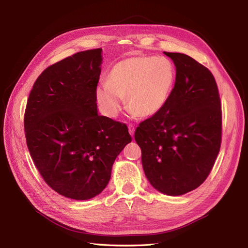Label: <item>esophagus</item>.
<instances>
[{
    "label": "esophagus",
    "mask_w": 248,
    "mask_h": 248,
    "mask_svg": "<svg viewBox=\"0 0 248 248\" xmlns=\"http://www.w3.org/2000/svg\"><path fill=\"white\" fill-rule=\"evenodd\" d=\"M128 131H129L130 136L133 138V136H134V127L133 126H129L128 127Z\"/></svg>",
    "instance_id": "1"
}]
</instances>
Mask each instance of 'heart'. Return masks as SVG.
Wrapping results in <instances>:
<instances>
[{
	"label": "heart",
	"mask_w": 248,
	"mask_h": 248,
	"mask_svg": "<svg viewBox=\"0 0 248 248\" xmlns=\"http://www.w3.org/2000/svg\"><path fill=\"white\" fill-rule=\"evenodd\" d=\"M176 81V68L167 57H130L116 63L108 81L95 88V100L104 116L116 118L126 107L131 116L151 118L166 106Z\"/></svg>",
	"instance_id": "b5f03b06"
}]
</instances>
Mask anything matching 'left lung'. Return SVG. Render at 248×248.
<instances>
[{"label": "left lung", "mask_w": 248, "mask_h": 248, "mask_svg": "<svg viewBox=\"0 0 248 248\" xmlns=\"http://www.w3.org/2000/svg\"><path fill=\"white\" fill-rule=\"evenodd\" d=\"M176 81L158 114L134 132L145 175L156 190L182 196L205 181L221 141V104L212 73L191 57L167 52Z\"/></svg>", "instance_id": "left-lung-1"}]
</instances>
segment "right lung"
Listing matches in <instances>:
<instances>
[{"label": "right lung", "mask_w": 248, "mask_h": 248, "mask_svg": "<svg viewBox=\"0 0 248 248\" xmlns=\"http://www.w3.org/2000/svg\"><path fill=\"white\" fill-rule=\"evenodd\" d=\"M102 49L78 52L44 70L25 112L28 149L50 188L85 201L99 194L131 141L125 124L99 116L95 100Z\"/></svg>", "instance_id": "obj_1"}]
</instances>
